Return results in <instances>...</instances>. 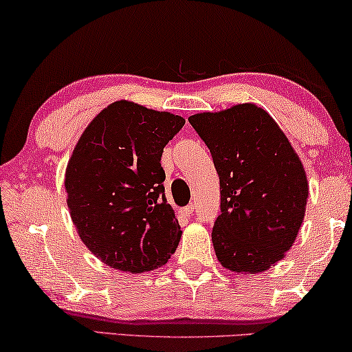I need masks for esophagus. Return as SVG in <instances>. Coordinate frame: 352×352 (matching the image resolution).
Masks as SVG:
<instances>
[{"label":"esophagus","mask_w":352,"mask_h":352,"mask_svg":"<svg viewBox=\"0 0 352 352\" xmlns=\"http://www.w3.org/2000/svg\"><path fill=\"white\" fill-rule=\"evenodd\" d=\"M179 213H181V216H186V218H190L192 213H194V205L190 204V205L184 206V208L179 210Z\"/></svg>","instance_id":"1"}]
</instances>
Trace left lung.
<instances>
[{
	"instance_id": "8db88e82",
	"label": "left lung",
	"mask_w": 352,
	"mask_h": 352,
	"mask_svg": "<svg viewBox=\"0 0 352 352\" xmlns=\"http://www.w3.org/2000/svg\"><path fill=\"white\" fill-rule=\"evenodd\" d=\"M219 175L221 214L211 239L223 267L266 271L285 256L305 219L307 179L292 144L266 110L239 104L189 117Z\"/></svg>"
}]
</instances>
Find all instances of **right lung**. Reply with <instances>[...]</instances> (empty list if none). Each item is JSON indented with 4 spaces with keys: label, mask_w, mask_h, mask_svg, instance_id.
Listing matches in <instances>:
<instances>
[{
    "label": "right lung",
    "mask_w": 352,
    "mask_h": 352,
    "mask_svg": "<svg viewBox=\"0 0 352 352\" xmlns=\"http://www.w3.org/2000/svg\"><path fill=\"white\" fill-rule=\"evenodd\" d=\"M186 120L117 100L94 117L65 170L78 235L107 266L141 274L176 252L181 228L165 199L163 147Z\"/></svg>",
    "instance_id": "obj_1"
}]
</instances>
